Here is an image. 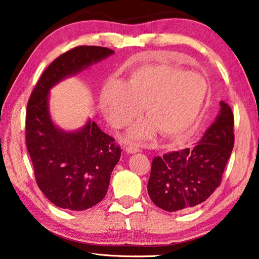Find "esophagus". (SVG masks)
I'll return each instance as SVG.
<instances>
[{"label":"esophagus","instance_id":"1","mask_svg":"<svg viewBox=\"0 0 259 259\" xmlns=\"http://www.w3.org/2000/svg\"><path fill=\"white\" fill-rule=\"evenodd\" d=\"M125 152L128 153V154H135V153L139 152V148L136 145H129L128 147H125Z\"/></svg>","mask_w":259,"mask_h":259}]
</instances>
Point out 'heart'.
Here are the masks:
<instances>
[{
  "mask_svg": "<svg viewBox=\"0 0 259 259\" xmlns=\"http://www.w3.org/2000/svg\"><path fill=\"white\" fill-rule=\"evenodd\" d=\"M207 95L208 83L201 74L155 64L136 68L125 83L109 78L100 91L99 105L116 128L131 123L145 107L148 119L129 130V139L152 138L156 131L165 138L183 139L198 126Z\"/></svg>",
  "mask_w": 259,
  "mask_h": 259,
  "instance_id": "b5f03b06",
  "label": "heart"
}]
</instances>
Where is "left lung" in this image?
Here are the masks:
<instances>
[{"label": "left lung", "instance_id": "left-lung-1", "mask_svg": "<svg viewBox=\"0 0 259 259\" xmlns=\"http://www.w3.org/2000/svg\"><path fill=\"white\" fill-rule=\"evenodd\" d=\"M190 150L166 153L152 161L147 191L153 203L165 211H185L204 202L221 185L234 145V116L229 104Z\"/></svg>", "mask_w": 259, "mask_h": 259}]
</instances>
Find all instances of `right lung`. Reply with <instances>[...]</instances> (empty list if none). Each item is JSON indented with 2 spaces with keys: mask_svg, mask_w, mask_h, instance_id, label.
Segmentation results:
<instances>
[{
  "mask_svg": "<svg viewBox=\"0 0 259 259\" xmlns=\"http://www.w3.org/2000/svg\"><path fill=\"white\" fill-rule=\"evenodd\" d=\"M113 54L94 46L65 52L43 72L28 100L26 146L35 179L43 194L59 208L81 211L99 203L107 193L121 148L90 119L74 131L56 125L49 109L50 90Z\"/></svg>",
  "mask_w": 259,
  "mask_h": 259,
  "instance_id": "obj_1",
  "label": "right lung"
}]
</instances>
